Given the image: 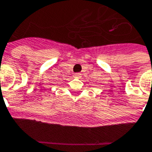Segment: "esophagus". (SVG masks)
Here are the masks:
<instances>
[{
	"label": "esophagus",
	"instance_id": "esophagus-1",
	"mask_svg": "<svg viewBox=\"0 0 152 152\" xmlns=\"http://www.w3.org/2000/svg\"><path fill=\"white\" fill-rule=\"evenodd\" d=\"M75 77L77 79H81V77H82V74L80 73V72H78V73H75Z\"/></svg>",
	"mask_w": 152,
	"mask_h": 152
}]
</instances>
